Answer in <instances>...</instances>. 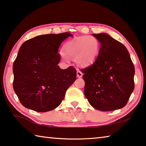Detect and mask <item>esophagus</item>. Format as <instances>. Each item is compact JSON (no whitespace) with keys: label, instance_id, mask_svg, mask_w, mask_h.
I'll list each match as a JSON object with an SVG mask.
<instances>
[{"label":"esophagus","instance_id":"1","mask_svg":"<svg viewBox=\"0 0 146 146\" xmlns=\"http://www.w3.org/2000/svg\"><path fill=\"white\" fill-rule=\"evenodd\" d=\"M82 73L81 71L77 70V77L78 78H80V77H82Z\"/></svg>","mask_w":146,"mask_h":146}]
</instances>
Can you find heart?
Instances as JSON below:
<instances>
[{"instance_id":"b5f03b06","label":"heart","mask_w":146,"mask_h":146,"mask_svg":"<svg viewBox=\"0 0 146 146\" xmlns=\"http://www.w3.org/2000/svg\"><path fill=\"white\" fill-rule=\"evenodd\" d=\"M100 42L93 36H81L70 40L64 46V52H60L63 60H75L78 66L86 67L94 64L98 56Z\"/></svg>"}]
</instances>
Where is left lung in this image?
<instances>
[{"instance_id":"left-lung-1","label":"left lung","mask_w":146,"mask_h":146,"mask_svg":"<svg viewBox=\"0 0 146 146\" xmlns=\"http://www.w3.org/2000/svg\"><path fill=\"white\" fill-rule=\"evenodd\" d=\"M92 35L101 46L94 64L81 70L84 96L93 108L102 111L123 108L134 88L135 69L129 51L107 33Z\"/></svg>"}]
</instances>
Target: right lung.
Here are the masks:
<instances>
[{"label": "right lung", "mask_w": 146, "mask_h": 146, "mask_svg": "<svg viewBox=\"0 0 146 146\" xmlns=\"http://www.w3.org/2000/svg\"><path fill=\"white\" fill-rule=\"evenodd\" d=\"M70 33L36 36L19 48L13 65L14 92L25 108L38 112L53 110L62 103L77 77L73 67L62 69L58 53Z\"/></svg>", "instance_id": "right-lung-1"}]
</instances>
